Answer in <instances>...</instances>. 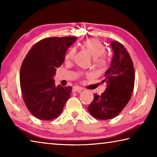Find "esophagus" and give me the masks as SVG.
Wrapping results in <instances>:
<instances>
[{
	"label": "esophagus",
	"mask_w": 157,
	"mask_h": 157,
	"mask_svg": "<svg viewBox=\"0 0 157 157\" xmlns=\"http://www.w3.org/2000/svg\"><path fill=\"white\" fill-rule=\"evenodd\" d=\"M82 88L81 87H78V86H75L73 87V92H80L81 91H82Z\"/></svg>",
	"instance_id": "34e87169"
}]
</instances>
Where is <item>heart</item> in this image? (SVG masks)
I'll return each instance as SVG.
<instances>
[{
    "mask_svg": "<svg viewBox=\"0 0 157 157\" xmlns=\"http://www.w3.org/2000/svg\"><path fill=\"white\" fill-rule=\"evenodd\" d=\"M82 47L89 52L91 56L94 58V63L96 67L100 69L104 68L107 63V57L105 55L106 48L102 42L98 39L91 38L83 41L82 44ZM75 53V50L71 49L65 55L66 60L73 59Z\"/></svg>",
    "mask_w": 157,
    "mask_h": 157,
    "instance_id": "1",
    "label": "heart"
}]
</instances>
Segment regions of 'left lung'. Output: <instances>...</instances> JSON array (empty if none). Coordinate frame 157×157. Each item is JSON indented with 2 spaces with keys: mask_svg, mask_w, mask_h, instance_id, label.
I'll return each mask as SVG.
<instances>
[{
  "mask_svg": "<svg viewBox=\"0 0 157 157\" xmlns=\"http://www.w3.org/2000/svg\"><path fill=\"white\" fill-rule=\"evenodd\" d=\"M111 46L112 60L102 82H106L107 88L101 95L94 94V99L88 107L89 112L99 120L118 116L131 99L134 86V68L128 51L117 41H111Z\"/></svg>",
  "mask_w": 157,
  "mask_h": 157,
  "instance_id": "1",
  "label": "left lung"
}]
</instances>
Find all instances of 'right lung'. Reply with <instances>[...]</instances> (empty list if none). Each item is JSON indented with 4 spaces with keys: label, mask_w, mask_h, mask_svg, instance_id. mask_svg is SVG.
Listing matches in <instances>:
<instances>
[{
    "label": "right lung",
    "mask_w": 157,
    "mask_h": 157,
    "mask_svg": "<svg viewBox=\"0 0 157 157\" xmlns=\"http://www.w3.org/2000/svg\"><path fill=\"white\" fill-rule=\"evenodd\" d=\"M76 39V36L44 39L32 47L23 60L20 70L23 100L29 111L39 120L56 118L71 96L72 87L55 86L53 78Z\"/></svg>",
    "instance_id": "1"
}]
</instances>
